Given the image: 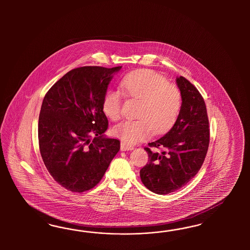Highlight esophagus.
<instances>
[{
	"mask_svg": "<svg viewBox=\"0 0 250 250\" xmlns=\"http://www.w3.org/2000/svg\"><path fill=\"white\" fill-rule=\"evenodd\" d=\"M134 149V146L131 145L125 144V142L121 143V150L122 151H126V150H132Z\"/></svg>",
	"mask_w": 250,
	"mask_h": 250,
	"instance_id": "34e87169",
	"label": "esophagus"
}]
</instances>
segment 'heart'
Returning a JSON list of instances; mask_svg holds the SVG:
<instances>
[{"mask_svg":"<svg viewBox=\"0 0 250 250\" xmlns=\"http://www.w3.org/2000/svg\"><path fill=\"white\" fill-rule=\"evenodd\" d=\"M126 97L138 101L136 120L122 122L113 129L114 136L125 144H136L156 134L166 132L175 124L182 106V95L174 84L167 83L159 73L139 69L125 76L120 83ZM103 111L112 121L121 118L122 97L108 91L103 100Z\"/></svg>","mask_w":250,"mask_h":250,"instance_id":"heart-1","label":"heart"}]
</instances>
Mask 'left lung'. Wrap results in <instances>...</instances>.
<instances>
[{
	"label": "left lung",
	"instance_id": "obj_1",
	"mask_svg": "<svg viewBox=\"0 0 250 250\" xmlns=\"http://www.w3.org/2000/svg\"><path fill=\"white\" fill-rule=\"evenodd\" d=\"M176 83L182 100L179 116L166 135L148 143L153 151L145 147L148 162L140 169L143 184L157 194H167L186 185L200 170L210 143L205 100L184 77L177 78Z\"/></svg>",
	"mask_w": 250,
	"mask_h": 250
}]
</instances>
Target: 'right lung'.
<instances>
[{
  "mask_svg": "<svg viewBox=\"0 0 250 250\" xmlns=\"http://www.w3.org/2000/svg\"><path fill=\"white\" fill-rule=\"evenodd\" d=\"M121 68L71 69L45 93L38 119L39 150L49 174L68 190L96 186L120 149L118 139L104 135L108 120L102 104Z\"/></svg>",
  "mask_w": 250,
  "mask_h": 250,
  "instance_id": "obj_1",
  "label": "right lung"
}]
</instances>
